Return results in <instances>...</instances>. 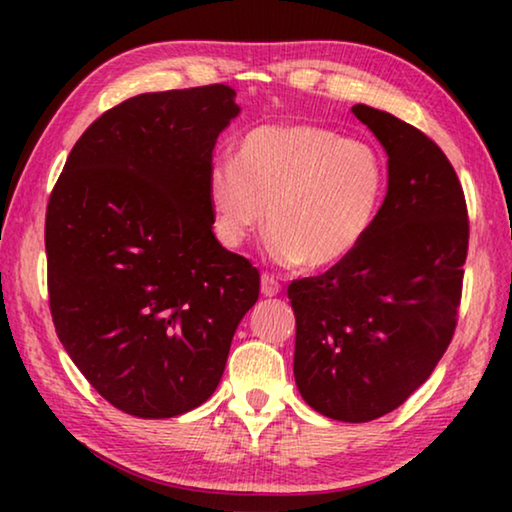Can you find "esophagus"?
I'll return each mask as SVG.
<instances>
[{"instance_id": "esophagus-1", "label": "esophagus", "mask_w": 512, "mask_h": 512, "mask_svg": "<svg viewBox=\"0 0 512 512\" xmlns=\"http://www.w3.org/2000/svg\"><path fill=\"white\" fill-rule=\"evenodd\" d=\"M277 291H280V284H277V277L266 273V275L262 277V293H264V296H275Z\"/></svg>"}]
</instances>
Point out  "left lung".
Segmentation results:
<instances>
[{
  "label": "left lung",
  "instance_id": "8db88e82",
  "mask_svg": "<svg viewBox=\"0 0 512 512\" xmlns=\"http://www.w3.org/2000/svg\"><path fill=\"white\" fill-rule=\"evenodd\" d=\"M228 85L144 92L74 144L47 205L60 343L115 409L176 418L219 386L259 273L212 232V151Z\"/></svg>",
  "mask_w": 512,
  "mask_h": 512
}]
</instances>
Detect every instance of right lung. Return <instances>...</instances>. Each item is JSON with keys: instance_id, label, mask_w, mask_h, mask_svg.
Listing matches in <instances>:
<instances>
[{"instance_id": "1", "label": "right lung", "mask_w": 512, "mask_h": 512, "mask_svg": "<svg viewBox=\"0 0 512 512\" xmlns=\"http://www.w3.org/2000/svg\"><path fill=\"white\" fill-rule=\"evenodd\" d=\"M388 155V192L339 264L289 284L293 377L311 409L341 422L391 413L452 341L467 210L452 164L391 112L352 108Z\"/></svg>"}]
</instances>
